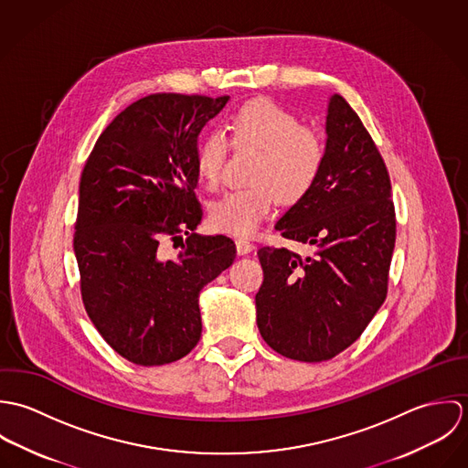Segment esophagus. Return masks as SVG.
Here are the masks:
<instances>
[{
  "label": "esophagus",
  "instance_id": "esophagus-1",
  "mask_svg": "<svg viewBox=\"0 0 468 468\" xmlns=\"http://www.w3.org/2000/svg\"><path fill=\"white\" fill-rule=\"evenodd\" d=\"M236 249H238L239 256H247V254H250L254 250V245L250 241H247V239H236Z\"/></svg>",
  "mask_w": 468,
  "mask_h": 468
}]
</instances>
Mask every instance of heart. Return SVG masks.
<instances>
[{
  "mask_svg": "<svg viewBox=\"0 0 468 468\" xmlns=\"http://www.w3.org/2000/svg\"><path fill=\"white\" fill-rule=\"evenodd\" d=\"M230 132L234 144L261 149L250 182L210 203L208 223L214 230L236 238L252 236L273 210L277 197L282 203L301 200L315 184L324 164L323 140L301 126L286 108L261 99L239 108ZM229 140L223 132H212L197 151V171L208 187L221 182Z\"/></svg>",
  "mask_w": 468,
  "mask_h": 468,
  "instance_id": "b5f03b06",
  "label": "heart"
}]
</instances>
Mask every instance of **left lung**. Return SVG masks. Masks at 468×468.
Segmentation results:
<instances>
[{
  "label": "left lung",
  "mask_w": 468,
  "mask_h": 468,
  "mask_svg": "<svg viewBox=\"0 0 468 468\" xmlns=\"http://www.w3.org/2000/svg\"><path fill=\"white\" fill-rule=\"evenodd\" d=\"M324 164L314 187L275 230L315 249L258 250L263 284L256 321L268 346L301 362L330 360L351 346L386 301L397 221L386 164L358 115L334 93Z\"/></svg>",
  "instance_id": "8db88e82"
}]
</instances>
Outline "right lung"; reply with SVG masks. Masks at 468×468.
<instances>
[{
    "mask_svg": "<svg viewBox=\"0 0 468 468\" xmlns=\"http://www.w3.org/2000/svg\"><path fill=\"white\" fill-rule=\"evenodd\" d=\"M229 99L136 101L99 136L80 175L73 252L82 303L102 338L138 366L175 362L198 344L201 288L236 260L230 238L197 232L195 195L198 136Z\"/></svg>",
    "mask_w": 468,
    "mask_h": 468,
    "instance_id": "add662e5",
    "label": "right lung"
}]
</instances>
